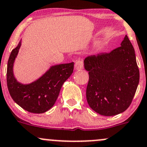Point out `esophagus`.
I'll list each match as a JSON object with an SVG mask.
<instances>
[{
  "mask_svg": "<svg viewBox=\"0 0 147 147\" xmlns=\"http://www.w3.org/2000/svg\"><path fill=\"white\" fill-rule=\"evenodd\" d=\"M84 68V63L82 61H78L75 63V69L76 70H81Z\"/></svg>",
  "mask_w": 147,
  "mask_h": 147,
  "instance_id": "obj_1",
  "label": "esophagus"
}]
</instances>
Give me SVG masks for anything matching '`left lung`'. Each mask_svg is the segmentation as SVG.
Returning a JSON list of instances; mask_svg holds the SVG:
<instances>
[{"label":"left lung","mask_w":147,"mask_h":147,"mask_svg":"<svg viewBox=\"0 0 147 147\" xmlns=\"http://www.w3.org/2000/svg\"><path fill=\"white\" fill-rule=\"evenodd\" d=\"M120 45L110 53L91 55L84 61L89 76L86 92L88 104L104 116L127 110L140 82L135 49L127 35Z\"/></svg>","instance_id":"left-lung-1"}]
</instances>
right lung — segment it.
<instances>
[{
	"label": "right lung",
	"mask_w": 147,
	"mask_h": 147,
	"mask_svg": "<svg viewBox=\"0 0 147 147\" xmlns=\"http://www.w3.org/2000/svg\"><path fill=\"white\" fill-rule=\"evenodd\" d=\"M22 39L12 51L7 62V84L13 101L33 113H43L55 104L63 83L72 75L74 63L51 66L37 80L28 84L18 81L14 74V64L19 53Z\"/></svg>",
	"instance_id": "1"
}]
</instances>
